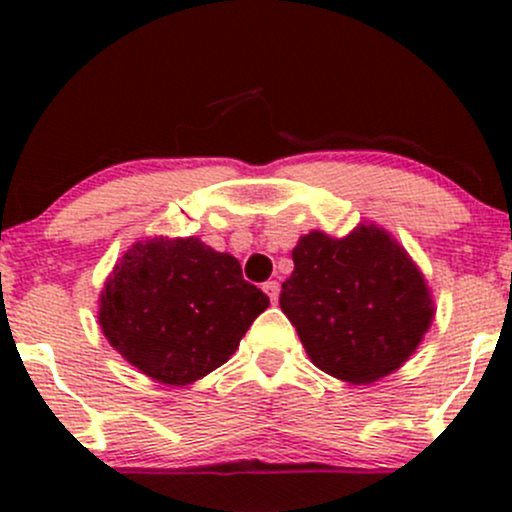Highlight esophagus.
Instances as JSON below:
<instances>
[{"instance_id":"obj_1","label":"esophagus","mask_w":512,"mask_h":512,"mask_svg":"<svg viewBox=\"0 0 512 512\" xmlns=\"http://www.w3.org/2000/svg\"><path fill=\"white\" fill-rule=\"evenodd\" d=\"M262 289H264V293H267V296H269V301H272V303L279 301V291H281L279 281H267V284H264Z\"/></svg>"}]
</instances>
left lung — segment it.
Instances as JSON below:
<instances>
[{"label":"left lung","mask_w":512,"mask_h":512,"mask_svg":"<svg viewBox=\"0 0 512 512\" xmlns=\"http://www.w3.org/2000/svg\"><path fill=\"white\" fill-rule=\"evenodd\" d=\"M279 305L313 366L351 385L387 378L414 356L436 317L419 264L378 223L346 236L310 231L291 252Z\"/></svg>","instance_id":"left-lung-1"}]
</instances>
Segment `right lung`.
<instances>
[{"label": "right lung", "instance_id": "1", "mask_svg": "<svg viewBox=\"0 0 512 512\" xmlns=\"http://www.w3.org/2000/svg\"><path fill=\"white\" fill-rule=\"evenodd\" d=\"M269 298L231 252L197 236L134 240L98 296V325L129 366L192 385L228 361Z\"/></svg>", "mask_w": 512, "mask_h": 512}]
</instances>
